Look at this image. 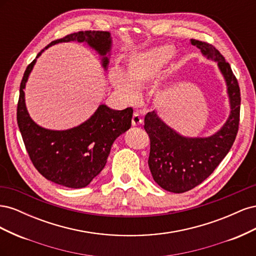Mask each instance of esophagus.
I'll return each mask as SVG.
<instances>
[{"mask_svg": "<svg viewBox=\"0 0 256 256\" xmlns=\"http://www.w3.org/2000/svg\"><path fill=\"white\" fill-rule=\"evenodd\" d=\"M142 122H143V120H142L140 114H138V113H134V114L132 115V125H134V126L141 125Z\"/></svg>", "mask_w": 256, "mask_h": 256, "instance_id": "esophagus-1", "label": "esophagus"}]
</instances>
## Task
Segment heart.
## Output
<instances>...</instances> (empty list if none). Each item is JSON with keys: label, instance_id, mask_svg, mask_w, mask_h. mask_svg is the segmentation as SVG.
Returning a JSON list of instances; mask_svg holds the SVG:
<instances>
[{"label": "heart", "instance_id": "heart-1", "mask_svg": "<svg viewBox=\"0 0 256 256\" xmlns=\"http://www.w3.org/2000/svg\"><path fill=\"white\" fill-rule=\"evenodd\" d=\"M173 56L171 46H159L136 53L127 60L125 74L120 70L111 72L110 81L125 102H136L140 98L138 90L154 83Z\"/></svg>", "mask_w": 256, "mask_h": 256}]
</instances>
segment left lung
<instances>
[{
    "mask_svg": "<svg viewBox=\"0 0 256 256\" xmlns=\"http://www.w3.org/2000/svg\"><path fill=\"white\" fill-rule=\"evenodd\" d=\"M190 42L218 63L228 85L230 115L221 130L208 138L182 136L154 111L145 115L144 129L150 140V173L161 188L174 193L189 191L202 184L226 156L239 128L240 88L230 64L212 44L196 40Z\"/></svg>",
    "mask_w": 256,
    "mask_h": 256,
    "instance_id": "left-lung-1",
    "label": "left lung"
}]
</instances>
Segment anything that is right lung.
<instances>
[{"label":"right lung","instance_id":"right-lung-1","mask_svg":"<svg viewBox=\"0 0 256 256\" xmlns=\"http://www.w3.org/2000/svg\"><path fill=\"white\" fill-rule=\"evenodd\" d=\"M88 42L100 56L106 68V54L111 49V37L104 30H80L53 40L50 46L63 42ZM42 49L37 58L44 52ZM36 60L28 64L20 84L17 122L32 164L44 178L68 188H83L102 171L115 138L131 126L134 110L116 111L104 104L80 126L64 131L48 130L35 124L26 111L24 88Z\"/></svg>","mask_w":256,"mask_h":256}]
</instances>
